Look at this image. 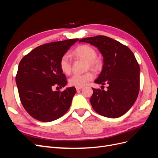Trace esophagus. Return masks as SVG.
Segmentation results:
<instances>
[{
	"label": "esophagus",
	"instance_id": "obj_1",
	"mask_svg": "<svg viewBox=\"0 0 158 158\" xmlns=\"http://www.w3.org/2000/svg\"><path fill=\"white\" fill-rule=\"evenodd\" d=\"M82 88H83V87H78V86L76 87V90H80V89H82Z\"/></svg>",
	"mask_w": 158,
	"mask_h": 158
}]
</instances>
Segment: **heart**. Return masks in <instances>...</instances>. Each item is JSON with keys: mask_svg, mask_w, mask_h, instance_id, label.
Returning <instances> with one entry per match:
<instances>
[{"mask_svg": "<svg viewBox=\"0 0 158 158\" xmlns=\"http://www.w3.org/2000/svg\"><path fill=\"white\" fill-rule=\"evenodd\" d=\"M73 54L79 58L87 60L88 67L98 69L99 66V61L96 59L97 52L92 47L88 45H81L76 47L73 51ZM59 66L62 72L65 74H69L72 70V60L70 55L65 53L61 56L59 61ZM94 74L92 72H87L84 74H75L69 79V84L73 86L82 87L88 84L94 78Z\"/></svg>", "mask_w": 158, "mask_h": 158, "instance_id": "1", "label": "heart"}]
</instances>
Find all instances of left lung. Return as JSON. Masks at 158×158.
I'll return each instance as SVG.
<instances>
[{"label":"left lung","instance_id":"obj_1","mask_svg":"<svg viewBox=\"0 0 158 158\" xmlns=\"http://www.w3.org/2000/svg\"><path fill=\"white\" fill-rule=\"evenodd\" d=\"M98 47L103 56L102 71L95 82L108 84L107 90L93 89L90 103L99 114L117 118L135 103L140 90V66L128 47L104 35L80 40Z\"/></svg>","mask_w":158,"mask_h":158}]
</instances>
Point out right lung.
Returning <instances> with one entry per match:
<instances>
[{
    "label": "right lung",
    "instance_id": "obj_1",
    "mask_svg": "<svg viewBox=\"0 0 158 158\" xmlns=\"http://www.w3.org/2000/svg\"><path fill=\"white\" fill-rule=\"evenodd\" d=\"M78 39L51 42L38 46L20 60L16 76L18 94L23 108L42 122H50L67 112L76 94L70 87L63 92L52 91L54 86L67 84L59 61Z\"/></svg>",
    "mask_w": 158,
    "mask_h": 158
}]
</instances>
